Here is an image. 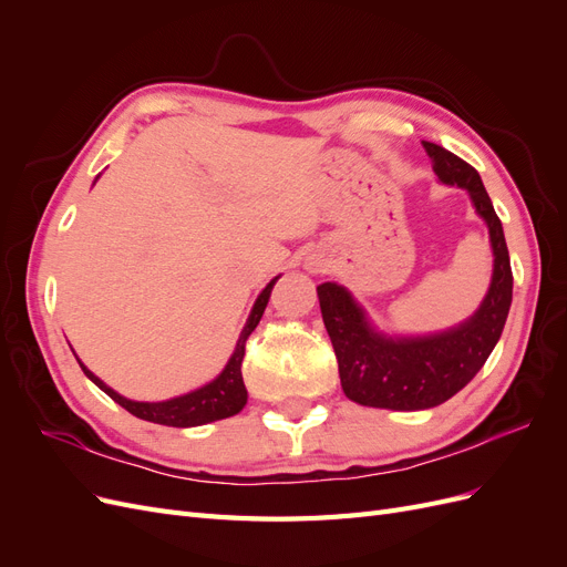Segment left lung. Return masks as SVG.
Returning a JSON list of instances; mask_svg holds the SVG:
<instances>
[{
	"instance_id": "obj_1",
	"label": "left lung",
	"mask_w": 567,
	"mask_h": 567,
	"mask_svg": "<svg viewBox=\"0 0 567 567\" xmlns=\"http://www.w3.org/2000/svg\"><path fill=\"white\" fill-rule=\"evenodd\" d=\"M444 184L468 188L477 215L487 221L494 250L492 286L480 310L452 331L392 340L375 333L346 288L317 286L323 326L333 342L340 383L357 404L394 411L431 409L471 383L499 340L513 296L508 248L477 169L433 142H421Z\"/></svg>"
}]
</instances>
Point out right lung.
Segmentation results:
<instances>
[{"label":"right lung","instance_id":"obj_1","mask_svg":"<svg viewBox=\"0 0 567 567\" xmlns=\"http://www.w3.org/2000/svg\"><path fill=\"white\" fill-rule=\"evenodd\" d=\"M277 279H271L267 284V288L260 293V298L255 300L252 312H250V317L244 326L241 338H238L236 350L229 359V364L225 367V371H221L213 383L203 385V388L188 392V394H182V398L167 400V402H132V400L123 398V394H117L115 390H111L104 381H99L87 367H84V364H80V367H82L84 373H87L90 381H94L101 390L109 394L113 402H117L120 406L127 409L130 414H134L136 419L161 423V425H173V427H192V425L213 423V421H219V419H229L246 406L248 390L244 385V373H241L244 357H246V340L255 331V326L260 323V319L265 315L267 300L271 296V288H274V284H277Z\"/></svg>","mask_w":567,"mask_h":567}]
</instances>
